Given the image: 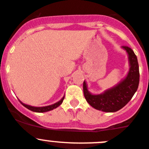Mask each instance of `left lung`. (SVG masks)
Here are the masks:
<instances>
[{"mask_svg": "<svg viewBox=\"0 0 149 149\" xmlns=\"http://www.w3.org/2000/svg\"><path fill=\"white\" fill-rule=\"evenodd\" d=\"M129 59V70L121 81L101 94H92L85 81L83 83L84 95L90 106L105 112H115L126 106L137 91L140 80L137 58L134 51L127 46H122Z\"/></svg>", "mask_w": 149, "mask_h": 149, "instance_id": "left-lung-1", "label": "left lung"}]
</instances>
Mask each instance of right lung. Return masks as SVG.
Returning a JSON list of instances; mask_svg holds the SVG:
<instances>
[{
  "mask_svg": "<svg viewBox=\"0 0 149 149\" xmlns=\"http://www.w3.org/2000/svg\"><path fill=\"white\" fill-rule=\"evenodd\" d=\"M64 98H65V95L62 98V99L60 101H59L58 102L55 103L54 104H51V105H48V106H45V107H33V106H30V105H28V104H23V102L20 101V102L23 104V106L25 107L26 108L29 109V110L32 111V112H48V111L53 110V109H56V107H58L59 106H60L61 104H62V101H63Z\"/></svg>",
  "mask_w": 149,
  "mask_h": 149,
  "instance_id": "obj_1",
  "label": "right lung"
}]
</instances>
